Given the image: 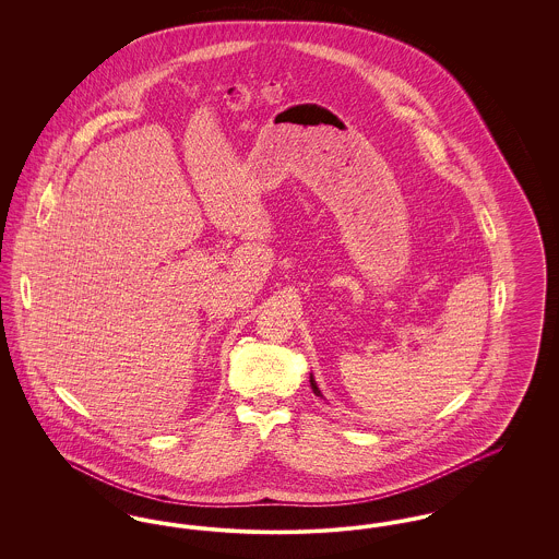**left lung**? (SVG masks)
<instances>
[{"label":"left lung","instance_id":"1","mask_svg":"<svg viewBox=\"0 0 559 559\" xmlns=\"http://www.w3.org/2000/svg\"><path fill=\"white\" fill-rule=\"evenodd\" d=\"M310 385H312V392H314L319 399L326 400L322 396V392H320L319 385H317V379H314V374H312V372H310Z\"/></svg>","mask_w":559,"mask_h":559}]
</instances>
